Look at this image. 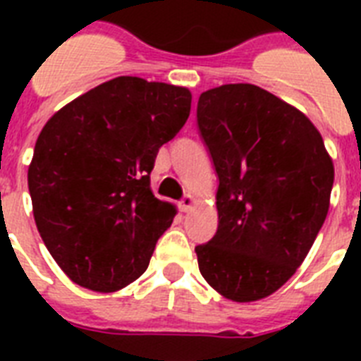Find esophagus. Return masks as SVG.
I'll return each mask as SVG.
<instances>
[{
    "label": "esophagus",
    "mask_w": 361,
    "mask_h": 361,
    "mask_svg": "<svg viewBox=\"0 0 361 361\" xmlns=\"http://www.w3.org/2000/svg\"><path fill=\"white\" fill-rule=\"evenodd\" d=\"M192 204H195V198L191 195H185V197L180 200V209L181 212H189L192 208Z\"/></svg>",
    "instance_id": "esophagus-1"
}]
</instances>
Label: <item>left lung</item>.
I'll return each mask as SVG.
<instances>
[{
    "mask_svg": "<svg viewBox=\"0 0 361 361\" xmlns=\"http://www.w3.org/2000/svg\"><path fill=\"white\" fill-rule=\"evenodd\" d=\"M198 135L219 180L215 236L195 247L200 274L234 302L274 294L324 225L334 164L311 121L252 84L204 92Z\"/></svg>",
    "mask_w": 361,
    "mask_h": 361,
    "instance_id": "left-lung-1",
    "label": "left lung"
}]
</instances>
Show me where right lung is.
<instances>
[{
  "instance_id": "obj_1",
  "label": "right lung",
  "mask_w": 361,
  "mask_h": 361,
  "mask_svg": "<svg viewBox=\"0 0 361 361\" xmlns=\"http://www.w3.org/2000/svg\"><path fill=\"white\" fill-rule=\"evenodd\" d=\"M189 112L187 87L118 76L42 127L27 170L33 217L76 285L114 292L147 269L176 215L153 197L149 172Z\"/></svg>"
}]
</instances>
